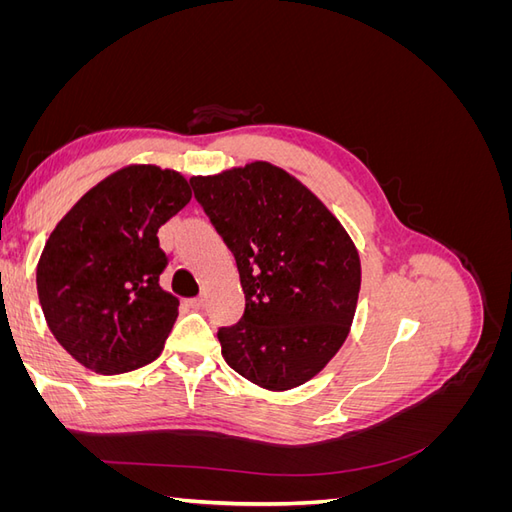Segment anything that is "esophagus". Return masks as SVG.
Here are the masks:
<instances>
[{
    "instance_id": "esophagus-1",
    "label": "esophagus",
    "mask_w": 512,
    "mask_h": 512,
    "mask_svg": "<svg viewBox=\"0 0 512 512\" xmlns=\"http://www.w3.org/2000/svg\"><path fill=\"white\" fill-rule=\"evenodd\" d=\"M185 305H188L190 309H203V307H205V299H203V297L188 299V301H185Z\"/></svg>"
}]
</instances>
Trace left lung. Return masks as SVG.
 <instances>
[{
    "instance_id": "1",
    "label": "left lung",
    "mask_w": 512,
    "mask_h": 512,
    "mask_svg": "<svg viewBox=\"0 0 512 512\" xmlns=\"http://www.w3.org/2000/svg\"><path fill=\"white\" fill-rule=\"evenodd\" d=\"M190 183L245 292L241 320L218 331L226 363L269 391L312 380L346 342L359 301L361 260L346 228L269 162Z\"/></svg>"
}]
</instances>
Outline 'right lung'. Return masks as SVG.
Wrapping results in <instances>:
<instances>
[{"mask_svg":"<svg viewBox=\"0 0 512 512\" xmlns=\"http://www.w3.org/2000/svg\"><path fill=\"white\" fill-rule=\"evenodd\" d=\"M177 170L132 164L102 179L51 232L38 271L42 312L57 342L96 374L156 361L179 316L162 290L158 230L190 203Z\"/></svg>","mask_w":512,"mask_h":512,"instance_id":"obj_1","label":"right lung"}]
</instances>
